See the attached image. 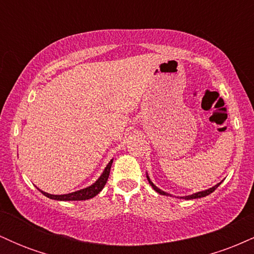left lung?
Masks as SVG:
<instances>
[{
  "label": "left lung",
  "mask_w": 254,
  "mask_h": 254,
  "mask_svg": "<svg viewBox=\"0 0 254 254\" xmlns=\"http://www.w3.org/2000/svg\"><path fill=\"white\" fill-rule=\"evenodd\" d=\"M147 179H148V182H149V184L151 185V188H153L154 190H155V191L157 192V193L162 194V196H172L171 193H167V192H165V191L160 190V189L157 188V186L154 185V183L151 182V180H150V178H149V176H148V173H147ZM221 183H222V182H221ZM221 183L216 184V185L212 186V188H210V189H208V190L199 191V192H196V193H193V194H189V196H183V197H178V198H183V199H196V198H202V197H205V196H208V194L212 193V192H214L215 190H216V189L218 188V186L221 185Z\"/></svg>",
  "instance_id": "left-lung-1"
}]
</instances>
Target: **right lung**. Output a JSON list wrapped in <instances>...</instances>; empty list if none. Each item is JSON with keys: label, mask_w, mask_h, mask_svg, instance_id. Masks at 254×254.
Returning a JSON list of instances; mask_svg holds the SVG:
<instances>
[{"label": "right lung", "mask_w": 254, "mask_h": 254, "mask_svg": "<svg viewBox=\"0 0 254 254\" xmlns=\"http://www.w3.org/2000/svg\"><path fill=\"white\" fill-rule=\"evenodd\" d=\"M112 162H113V159L111 160L109 164H107L106 167H105L104 172L101 173V176L98 178L97 182L93 183L92 185L88 186V188L81 189V190H78V191L70 192V193H65V194H51V193H48V192H44L42 190H39V191L42 192L44 196L50 198V199L63 200V202H65V200H86V199H90V198L97 196L99 192H100L104 189L105 184H106L107 179H109L110 170H111V166H112Z\"/></svg>", "instance_id": "add662e5"}]
</instances>
